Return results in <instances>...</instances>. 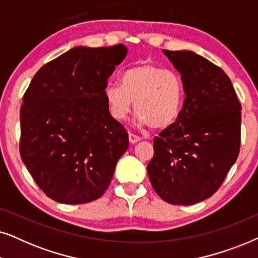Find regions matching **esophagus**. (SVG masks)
<instances>
[{
    "label": "esophagus",
    "instance_id": "34e87169",
    "mask_svg": "<svg viewBox=\"0 0 258 258\" xmlns=\"http://www.w3.org/2000/svg\"><path fill=\"white\" fill-rule=\"evenodd\" d=\"M140 141H141V137L134 135V134H132V133H129V142L130 143L135 144L137 142H140Z\"/></svg>",
    "mask_w": 258,
    "mask_h": 258
}]
</instances>
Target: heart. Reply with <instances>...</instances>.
<instances>
[{
	"instance_id": "heart-1",
	"label": "heart",
	"mask_w": 258,
	"mask_h": 258,
	"mask_svg": "<svg viewBox=\"0 0 258 258\" xmlns=\"http://www.w3.org/2000/svg\"><path fill=\"white\" fill-rule=\"evenodd\" d=\"M104 97L109 114L116 121L128 117L134 102L140 125L164 129L178 118L184 98V83L174 70L139 63L124 70L119 76V86H109Z\"/></svg>"
}]
</instances>
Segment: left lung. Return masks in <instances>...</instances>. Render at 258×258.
Instances as JSON below:
<instances>
[{"label": "left lung", "instance_id": "obj_1", "mask_svg": "<svg viewBox=\"0 0 258 258\" xmlns=\"http://www.w3.org/2000/svg\"><path fill=\"white\" fill-rule=\"evenodd\" d=\"M181 74L185 98L178 118L154 139L147 167L165 202L190 206L217 191L237 160L241 103L220 67L189 50H163Z\"/></svg>", "mask_w": 258, "mask_h": 258}]
</instances>
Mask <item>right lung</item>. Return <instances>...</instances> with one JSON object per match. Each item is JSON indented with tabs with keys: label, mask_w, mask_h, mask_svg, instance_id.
I'll return each mask as SVG.
<instances>
[{
	"label": "right lung",
	"mask_w": 258,
	"mask_h": 258,
	"mask_svg": "<svg viewBox=\"0 0 258 258\" xmlns=\"http://www.w3.org/2000/svg\"><path fill=\"white\" fill-rule=\"evenodd\" d=\"M126 47H75L44 64L21 107L20 153L34 181L58 203L97 200L110 184L128 133L104 91Z\"/></svg>",
	"instance_id": "right-lung-1"
}]
</instances>
